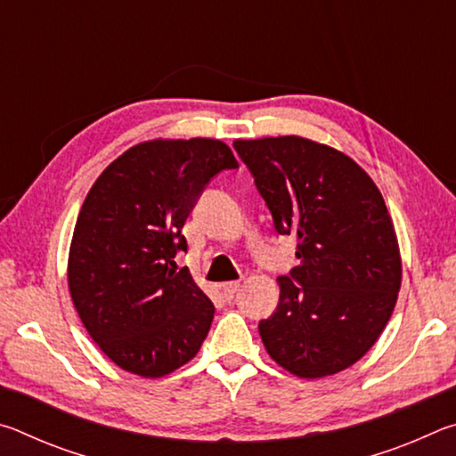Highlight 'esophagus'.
Listing matches in <instances>:
<instances>
[{
    "label": "esophagus",
    "instance_id": "1",
    "mask_svg": "<svg viewBox=\"0 0 456 456\" xmlns=\"http://www.w3.org/2000/svg\"><path fill=\"white\" fill-rule=\"evenodd\" d=\"M237 289H239V281H227V283H223L221 285V291H223V296H225L227 299H231L237 293Z\"/></svg>",
    "mask_w": 456,
    "mask_h": 456
}]
</instances>
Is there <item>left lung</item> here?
I'll return each instance as SVG.
<instances>
[{
    "instance_id": "left-lung-1",
    "label": "left lung",
    "mask_w": 456,
    "mask_h": 456,
    "mask_svg": "<svg viewBox=\"0 0 456 456\" xmlns=\"http://www.w3.org/2000/svg\"><path fill=\"white\" fill-rule=\"evenodd\" d=\"M299 265L277 277L280 304L259 322L269 356L299 378L342 372L372 348L396 305L398 239L374 181L350 157L302 136L235 141Z\"/></svg>"
}]
</instances>
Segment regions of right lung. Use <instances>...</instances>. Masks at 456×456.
Listing matches in <instances>:
<instances>
[{
	"label": "right lung",
	"instance_id": "right-lung-1",
	"mask_svg": "<svg viewBox=\"0 0 456 456\" xmlns=\"http://www.w3.org/2000/svg\"><path fill=\"white\" fill-rule=\"evenodd\" d=\"M239 163L215 138L149 141L104 168L84 200L68 257V288L90 338L142 378L197 356L215 307L189 269L181 233L215 175Z\"/></svg>",
	"mask_w": 456,
	"mask_h": 456
}]
</instances>
